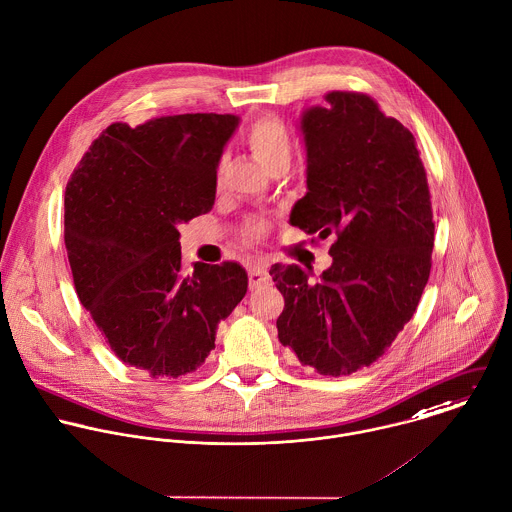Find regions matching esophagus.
Listing matches in <instances>:
<instances>
[{
  "label": "esophagus",
  "instance_id": "34e87169",
  "mask_svg": "<svg viewBox=\"0 0 512 512\" xmlns=\"http://www.w3.org/2000/svg\"><path fill=\"white\" fill-rule=\"evenodd\" d=\"M269 283V273H267V265L263 263H255L249 267V287L251 289H259L265 287Z\"/></svg>",
  "mask_w": 512,
  "mask_h": 512
}]
</instances>
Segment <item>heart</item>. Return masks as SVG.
<instances>
[{"label":"heart","mask_w":512,"mask_h":512,"mask_svg":"<svg viewBox=\"0 0 512 512\" xmlns=\"http://www.w3.org/2000/svg\"><path fill=\"white\" fill-rule=\"evenodd\" d=\"M243 139L257 161L269 171L285 161H291L293 139L285 123L273 115H261L253 119L245 131ZM267 235V221L261 217H253L243 225L241 237L245 243H259Z\"/></svg>","instance_id":"obj_1"}]
</instances>
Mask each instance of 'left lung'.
<instances>
[{"label": "left lung", "instance_id": "obj_1", "mask_svg": "<svg viewBox=\"0 0 512 512\" xmlns=\"http://www.w3.org/2000/svg\"><path fill=\"white\" fill-rule=\"evenodd\" d=\"M303 113L307 195L291 223L335 239L319 283L271 267L285 299L279 341L321 375L375 363L411 321L431 273L435 221L413 133L359 91H329Z\"/></svg>", "mask_w": 512, "mask_h": 512}]
</instances>
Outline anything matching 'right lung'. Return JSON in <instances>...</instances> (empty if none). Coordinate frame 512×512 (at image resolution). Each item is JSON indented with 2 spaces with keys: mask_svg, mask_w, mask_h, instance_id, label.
<instances>
[{
  "mask_svg": "<svg viewBox=\"0 0 512 512\" xmlns=\"http://www.w3.org/2000/svg\"><path fill=\"white\" fill-rule=\"evenodd\" d=\"M239 117L183 113L111 123L65 187L73 285L111 351L149 377L197 371L247 293L239 263L181 271L179 225L209 213Z\"/></svg>",
  "mask_w": 512,
  "mask_h": 512,
  "instance_id": "1",
  "label": "right lung"
}]
</instances>
